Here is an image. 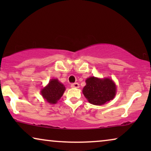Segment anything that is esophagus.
I'll return each instance as SVG.
<instances>
[{"label": "esophagus", "mask_w": 151, "mask_h": 151, "mask_svg": "<svg viewBox=\"0 0 151 151\" xmlns=\"http://www.w3.org/2000/svg\"><path fill=\"white\" fill-rule=\"evenodd\" d=\"M79 84L78 82H75V83H73L71 84V87L72 88H79Z\"/></svg>", "instance_id": "34e87169"}]
</instances>
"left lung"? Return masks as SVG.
<instances>
[{
    "mask_svg": "<svg viewBox=\"0 0 151 151\" xmlns=\"http://www.w3.org/2000/svg\"><path fill=\"white\" fill-rule=\"evenodd\" d=\"M86 83L82 92L91 104L103 105L114 98L116 86L112 80L90 77L86 80Z\"/></svg>",
    "mask_w": 151,
    "mask_h": 151,
    "instance_id": "8db88e82",
    "label": "left lung"
}]
</instances>
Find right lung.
Segmentation results:
<instances>
[{
	"mask_svg": "<svg viewBox=\"0 0 151 151\" xmlns=\"http://www.w3.org/2000/svg\"><path fill=\"white\" fill-rule=\"evenodd\" d=\"M65 91V86L57 79H52L46 87L42 88L41 94L47 102L55 104Z\"/></svg>",
	"mask_w": 151,
	"mask_h": 151,
	"instance_id": "1",
	"label": "right lung"
}]
</instances>
